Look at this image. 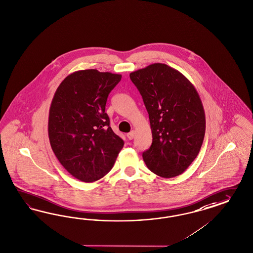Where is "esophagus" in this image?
<instances>
[{"label": "esophagus", "instance_id": "obj_1", "mask_svg": "<svg viewBox=\"0 0 253 253\" xmlns=\"http://www.w3.org/2000/svg\"><path fill=\"white\" fill-rule=\"evenodd\" d=\"M127 137H128L129 140H132V139L134 138V131H133V130H131L130 132H129V133L127 134Z\"/></svg>", "mask_w": 253, "mask_h": 253}]
</instances>
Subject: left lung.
<instances>
[{"instance_id": "1", "label": "left lung", "mask_w": 253, "mask_h": 253, "mask_svg": "<svg viewBox=\"0 0 253 253\" xmlns=\"http://www.w3.org/2000/svg\"><path fill=\"white\" fill-rule=\"evenodd\" d=\"M130 78L143 97L153 137L144 161L159 176H178L197 158L204 140L206 119L199 93L166 64H151Z\"/></svg>"}]
</instances>
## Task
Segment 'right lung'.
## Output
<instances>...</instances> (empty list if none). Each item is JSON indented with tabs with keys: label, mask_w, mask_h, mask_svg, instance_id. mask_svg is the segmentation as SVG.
Here are the masks:
<instances>
[{
	"label": "right lung",
	"mask_w": 253,
	"mask_h": 253,
	"mask_svg": "<svg viewBox=\"0 0 253 253\" xmlns=\"http://www.w3.org/2000/svg\"><path fill=\"white\" fill-rule=\"evenodd\" d=\"M122 75L97 69L66 77L51 103L48 135L55 157L69 173L91 183L110 171L124 142L109 126L106 104Z\"/></svg>",
	"instance_id": "right-lung-1"
}]
</instances>
